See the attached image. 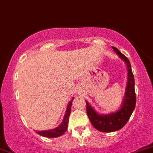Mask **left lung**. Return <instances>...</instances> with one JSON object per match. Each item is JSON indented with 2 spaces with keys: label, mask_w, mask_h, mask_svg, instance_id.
I'll use <instances>...</instances> for the list:
<instances>
[{
  "label": "left lung",
  "mask_w": 153,
  "mask_h": 153,
  "mask_svg": "<svg viewBox=\"0 0 153 153\" xmlns=\"http://www.w3.org/2000/svg\"><path fill=\"white\" fill-rule=\"evenodd\" d=\"M114 52L126 62L128 69V80L126 88L125 96L122 107L114 113L101 115L95 111L86 101V111L88 117L92 125L97 130L103 132H111L122 129L127 124L136 105V94L134 90V78L131 71L129 59L124 55L118 49L112 47Z\"/></svg>",
  "instance_id": "left-lung-1"
}]
</instances>
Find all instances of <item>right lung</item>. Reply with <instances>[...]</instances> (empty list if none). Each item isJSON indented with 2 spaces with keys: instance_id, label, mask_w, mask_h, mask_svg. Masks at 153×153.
Wrapping results in <instances>:
<instances>
[{
  "instance_id": "right-lung-1",
  "label": "right lung",
  "mask_w": 153,
  "mask_h": 153,
  "mask_svg": "<svg viewBox=\"0 0 153 153\" xmlns=\"http://www.w3.org/2000/svg\"><path fill=\"white\" fill-rule=\"evenodd\" d=\"M73 99H74V98H73V99H72L69 102V103H68L65 112V115L64 119H63L62 122L61 123L60 125L58 126L57 127L54 128L53 129H51V130L36 131V132L38 134L41 135V136L49 138H54L59 136H62V135L67 131V129H68V119H69V116L71 114L72 101H73Z\"/></svg>"
}]
</instances>
